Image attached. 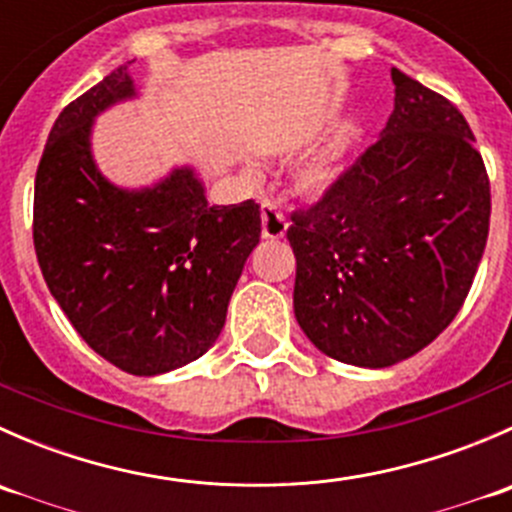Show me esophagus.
Instances as JSON below:
<instances>
[{"mask_svg": "<svg viewBox=\"0 0 512 512\" xmlns=\"http://www.w3.org/2000/svg\"><path fill=\"white\" fill-rule=\"evenodd\" d=\"M287 232V220L272 203L262 205V237L265 240H280Z\"/></svg>", "mask_w": 512, "mask_h": 512, "instance_id": "esophagus-1", "label": "esophagus"}]
</instances>
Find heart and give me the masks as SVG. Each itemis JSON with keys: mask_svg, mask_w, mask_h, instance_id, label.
I'll list each match as a JSON object with an SVG mask.
<instances>
[{"mask_svg": "<svg viewBox=\"0 0 512 512\" xmlns=\"http://www.w3.org/2000/svg\"><path fill=\"white\" fill-rule=\"evenodd\" d=\"M252 175V170H247ZM337 178V168L327 156L314 158L297 170V188L302 193H324Z\"/></svg>", "mask_w": 512, "mask_h": 512, "instance_id": "b5f03b06", "label": "heart"}]
</instances>
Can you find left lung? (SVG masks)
Listing matches in <instances>:
<instances>
[{
  "mask_svg": "<svg viewBox=\"0 0 512 512\" xmlns=\"http://www.w3.org/2000/svg\"><path fill=\"white\" fill-rule=\"evenodd\" d=\"M391 81L379 141L287 230L299 327L322 354L364 369L409 359L453 322L490 220L463 113L399 69Z\"/></svg>",
  "mask_w": 512,
  "mask_h": 512,
  "instance_id": "1",
  "label": "left lung"
}]
</instances>
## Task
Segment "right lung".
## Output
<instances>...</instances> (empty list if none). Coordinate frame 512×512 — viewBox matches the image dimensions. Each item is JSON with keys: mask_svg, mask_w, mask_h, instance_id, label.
Returning a JSON list of instances; mask_svg holds the SVG:
<instances>
[{"mask_svg": "<svg viewBox=\"0 0 512 512\" xmlns=\"http://www.w3.org/2000/svg\"><path fill=\"white\" fill-rule=\"evenodd\" d=\"M133 98L123 64L59 113L36 170L34 247L81 339L128 374L158 376L218 342L260 242V205H210L190 165L143 188L108 180L94 158V123Z\"/></svg>", "mask_w": 512, "mask_h": 512, "instance_id": "1", "label": "right lung"}]
</instances>
